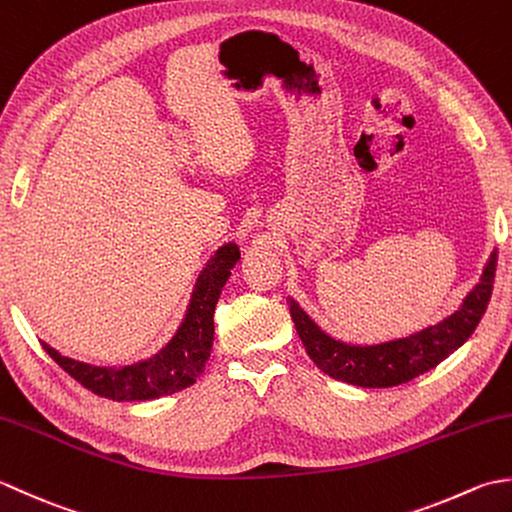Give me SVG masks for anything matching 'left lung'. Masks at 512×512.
I'll return each instance as SVG.
<instances>
[{
    "label": "left lung",
    "mask_w": 512,
    "mask_h": 512,
    "mask_svg": "<svg viewBox=\"0 0 512 512\" xmlns=\"http://www.w3.org/2000/svg\"><path fill=\"white\" fill-rule=\"evenodd\" d=\"M497 267V249L490 254L482 278L462 302V307L437 322L406 338L382 344H347L322 331L294 298H289V314L294 320L305 351L316 367L340 382L356 384L364 389H387L409 382L417 375L431 371L444 358L471 338L482 320L493 294Z\"/></svg>",
    "instance_id": "8db88e82"
}]
</instances>
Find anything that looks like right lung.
<instances>
[{"label":"right lung","mask_w":512,"mask_h":512,"mask_svg":"<svg viewBox=\"0 0 512 512\" xmlns=\"http://www.w3.org/2000/svg\"><path fill=\"white\" fill-rule=\"evenodd\" d=\"M241 252L234 243L223 245L198 276L190 307L179 331L156 356L128 367H95L61 356L44 342L48 356L72 375L81 387L117 402L156 400L161 395L183 391L198 380L210 358L214 340V309L223 285L232 276Z\"/></svg>","instance_id":"add662e5"}]
</instances>
